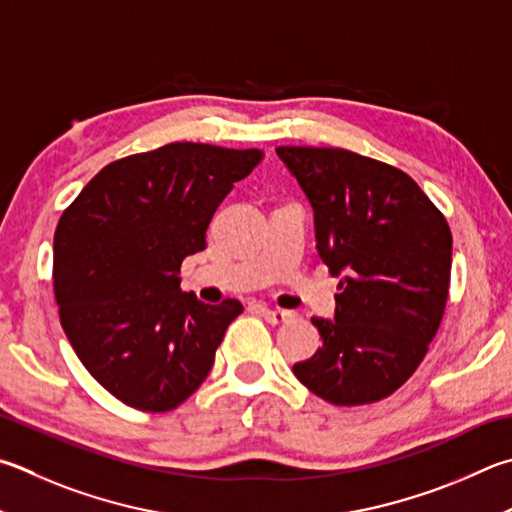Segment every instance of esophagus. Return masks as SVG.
<instances>
[{
	"mask_svg": "<svg viewBox=\"0 0 512 512\" xmlns=\"http://www.w3.org/2000/svg\"><path fill=\"white\" fill-rule=\"evenodd\" d=\"M262 315L264 318L271 322V324H286L293 320V313L291 311H282V309H266V306H262Z\"/></svg>",
	"mask_w": 512,
	"mask_h": 512,
	"instance_id": "obj_1",
	"label": "esophagus"
}]
</instances>
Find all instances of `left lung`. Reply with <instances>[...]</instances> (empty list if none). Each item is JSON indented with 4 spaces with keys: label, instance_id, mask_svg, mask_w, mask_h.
I'll return each instance as SVG.
<instances>
[{
    "label": "left lung",
    "instance_id": "obj_1",
    "mask_svg": "<svg viewBox=\"0 0 512 512\" xmlns=\"http://www.w3.org/2000/svg\"><path fill=\"white\" fill-rule=\"evenodd\" d=\"M277 154L311 201L320 259L342 275L336 320L311 318L322 347L293 374L331 405L383 401L410 380L441 327L448 221L394 165L340 147L282 145Z\"/></svg>",
    "mask_w": 512,
    "mask_h": 512
}]
</instances>
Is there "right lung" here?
I'll list each match as a JSON object with an SVG mask.
<instances>
[{"label":"right lung","mask_w":512,"mask_h":512,"mask_svg":"<svg viewBox=\"0 0 512 512\" xmlns=\"http://www.w3.org/2000/svg\"><path fill=\"white\" fill-rule=\"evenodd\" d=\"M262 150L167 143L102 167L62 212L53 293L73 351L118 401L170 412L210 374L237 300L181 293V262Z\"/></svg>","instance_id":"obj_1"}]
</instances>
